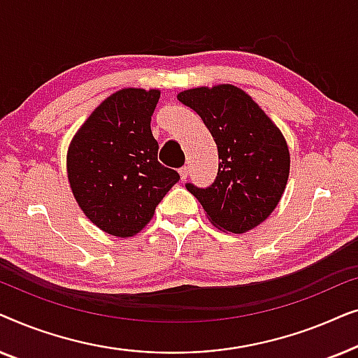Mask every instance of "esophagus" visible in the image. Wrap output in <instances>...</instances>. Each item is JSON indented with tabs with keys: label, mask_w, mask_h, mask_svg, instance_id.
<instances>
[{
	"label": "esophagus",
	"mask_w": 358,
	"mask_h": 358,
	"mask_svg": "<svg viewBox=\"0 0 358 358\" xmlns=\"http://www.w3.org/2000/svg\"><path fill=\"white\" fill-rule=\"evenodd\" d=\"M179 176H180V179L185 180V179H187V176H189V169L185 168V166H184V168H180L179 169Z\"/></svg>",
	"instance_id": "esophagus-1"
}]
</instances>
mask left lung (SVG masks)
I'll return each instance as SVG.
<instances>
[{"mask_svg":"<svg viewBox=\"0 0 358 358\" xmlns=\"http://www.w3.org/2000/svg\"><path fill=\"white\" fill-rule=\"evenodd\" d=\"M218 148V174L207 189L185 184L218 229L234 234L261 224L280 202L290 174L282 131L252 97L233 85L182 91Z\"/></svg>","mask_w":358,"mask_h":358,"instance_id":"1","label":"left lung"}]
</instances>
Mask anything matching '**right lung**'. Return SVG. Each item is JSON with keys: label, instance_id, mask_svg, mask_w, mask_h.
Wrapping results in <instances>:
<instances>
[{"label": "right lung", "instance_id": "1", "mask_svg": "<svg viewBox=\"0 0 358 358\" xmlns=\"http://www.w3.org/2000/svg\"><path fill=\"white\" fill-rule=\"evenodd\" d=\"M159 90L125 87L92 110L66 153L71 192L83 213L107 234L130 238L153 218L179 180L158 161L151 115Z\"/></svg>", "mask_w": 358, "mask_h": 358}]
</instances>
